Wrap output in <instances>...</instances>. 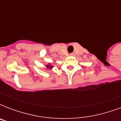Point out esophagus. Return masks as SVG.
I'll use <instances>...</instances> for the list:
<instances>
[{
    "mask_svg": "<svg viewBox=\"0 0 121 121\" xmlns=\"http://www.w3.org/2000/svg\"><path fill=\"white\" fill-rule=\"evenodd\" d=\"M70 55L71 56H74V55H75V54H74V53H71Z\"/></svg>",
    "mask_w": 121,
    "mask_h": 121,
    "instance_id": "esophagus-1",
    "label": "esophagus"
}]
</instances>
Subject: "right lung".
<instances>
[{"label":"right lung","mask_w":121,"mask_h":121,"mask_svg":"<svg viewBox=\"0 0 121 121\" xmlns=\"http://www.w3.org/2000/svg\"><path fill=\"white\" fill-rule=\"evenodd\" d=\"M46 67H47V68H49V69H52V68H53V65H51L50 63H48V65H46Z\"/></svg>","instance_id":"obj_1"}]
</instances>
